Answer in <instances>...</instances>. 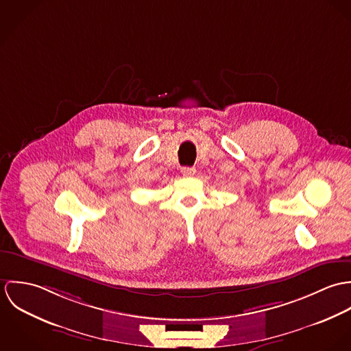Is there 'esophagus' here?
Wrapping results in <instances>:
<instances>
[{
    "mask_svg": "<svg viewBox=\"0 0 351 351\" xmlns=\"http://www.w3.org/2000/svg\"><path fill=\"white\" fill-rule=\"evenodd\" d=\"M181 173L184 177H193L196 173V169L195 167H182Z\"/></svg>",
    "mask_w": 351,
    "mask_h": 351,
    "instance_id": "esophagus-1",
    "label": "esophagus"
}]
</instances>
